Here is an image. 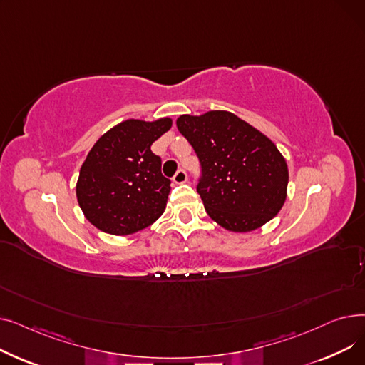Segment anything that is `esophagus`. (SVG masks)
<instances>
[{"label": "esophagus", "instance_id": "obj_1", "mask_svg": "<svg viewBox=\"0 0 365 365\" xmlns=\"http://www.w3.org/2000/svg\"><path fill=\"white\" fill-rule=\"evenodd\" d=\"M186 180H187V175H186V171H185L183 168H179V170L176 171L175 178H173V182H175V183H185Z\"/></svg>", "mask_w": 365, "mask_h": 365}]
</instances>
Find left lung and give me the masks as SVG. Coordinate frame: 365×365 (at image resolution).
I'll return each mask as SVG.
<instances>
[{"instance_id":"left-lung-1","label":"left lung","mask_w":365,"mask_h":365,"mask_svg":"<svg viewBox=\"0 0 365 365\" xmlns=\"http://www.w3.org/2000/svg\"><path fill=\"white\" fill-rule=\"evenodd\" d=\"M176 124L200 160L197 192L210 217L248 232L278 215L289 168L271 139L226 110L180 115Z\"/></svg>"}]
</instances>
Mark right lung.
Segmentation results:
<instances>
[{"label":"right lung","instance_id":"add662e5","mask_svg":"<svg viewBox=\"0 0 365 365\" xmlns=\"http://www.w3.org/2000/svg\"><path fill=\"white\" fill-rule=\"evenodd\" d=\"M170 127V118L127 120L94 143L76 182V200L91 225L130 235L163 215L171 180L163 176L161 158L150 146Z\"/></svg>","mask_w":365,"mask_h":365}]
</instances>
